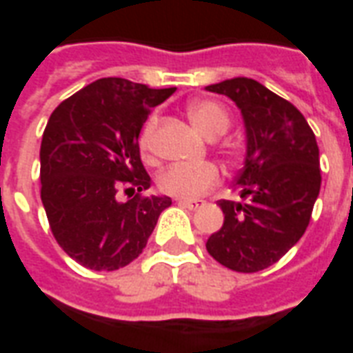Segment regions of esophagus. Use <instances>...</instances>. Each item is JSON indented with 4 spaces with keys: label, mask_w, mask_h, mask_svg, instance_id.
Returning a JSON list of instances; mask_svg holds the SVG:
<instances>
[{
    "label": "esophagus",
    "mask_w": 353,
    "mask_h": 353,
    "mask_svg": "<svg viewBox=\"0 0 353 353\" xmlns=\"http://www.w3.org/2000/svg\"><path fill=\"white\" fill-rule=\"evenodd\" d=\"M177 204L187 208V210H199V208L206 206V202H204V200H192V199H177Z\"/></svg>",
    "instance_id": "1"
}]
</instances>
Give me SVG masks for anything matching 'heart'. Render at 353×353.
<instances>
[{
    "mask_svg": "<svg viewBox=\"0 0 353 353\" xmlns=\"http://www.w3.org/2000/svg\"><path fill=\"white\" fill-rule=\"evenodd\" d=\"M189 119L206 138L221 136L230 124L227 109L223 108L221 103L212 100L192 101L189 105ZM154 124H157V119L153 117L147 121L145 126L139 132L138 145L143 154L149 153V149H151ZM217 183H219V170L210 162L196 164V166L174 164L159 176L161 191L172 194V196H177V199H199L206 191L214 189Z\"/></svg>",
    "mask_w": 353,
    "mask_h": 353,
    "instance_id": "obj_1",
    "label": "heart"
}]
</instances>
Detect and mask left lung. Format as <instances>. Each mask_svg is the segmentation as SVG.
<instances>
[{"label": "left lung", "mask_w": 353, "mask_h": 353, "mask_svg": "<svg viewBox=\"0 0 353 353\" xmlns=\"http://www.w3.org/2000/svg\"><path fill=\"white\" fill-rule=\"evenodd\" d=\"M225 94L242 111L245 161L236 185L242 202L219 200L223 227L206 250L236 272H259L301 240L321 187L319 149L303 113L248 77L206 87Z\"/></svg>", "instance_id": "8db88e82"}]
</instances>
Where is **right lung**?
I'll return each mask as SVG.
<instances>
[{"label":"right lung","mask_w":353,"mask_h":353,"mask_svg":"<svg viewBox=\"0 0 353 353\" xmlns=\"http://www.w3.org/2000/svg\"><path fill=\"white\" fill-rule=\"evenodd\" d=\"M174 92L105 77L52 111L39 151L41 200L60 248L85 268L130 265L172 204L170 196L141 194L151 177L138 138L151 109ZM121 188L126 203L116 199Z\"/></svg>","instance_id":"1"}]
</instances>
